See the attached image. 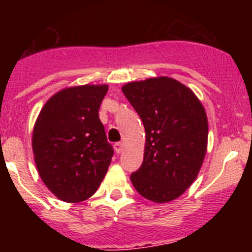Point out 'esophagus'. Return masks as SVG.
I'll use <instances>...</instances> for the list:
<instances>
[{"label":"esophagus","mask_w":252,"mask_h":252,"mask_svg":"<svg viewBox=\"0 0 252 252\" xmlns=\"http://www.w3.org/2000/svg\"><path fill=\"white\" fill-rule=\"evenodd\" d=\"M113 146H114V151H116L117 154H121V152L123 151V144H122V142H116Z\"/></svg>","instance_id":"1"}]
</instances>
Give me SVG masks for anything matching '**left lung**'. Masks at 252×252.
Segmentation results:
<instances>
[{
  "label": "left lung",
  "mask_w": 252,
  "mask_h": 252,
  "mask_svg": "<svg viewBox=\"0 0 252 252\" xmlns=\"http://www.w3.org/2000/svg\"><path fill=\"white\" fill-rule=\"evenodd\" d=\"M146 134L144 161L131 173L136 191L154 202L179 197L199 174L207 149L208 123L195 94L175 79L159 77L122 88Z\"/></svg>",
  "instance_id": "obj_1"
}]
</instances>
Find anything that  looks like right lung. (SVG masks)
Instances as JSON below:
<instances>
[{
  "label": "right lung",
  "instance_id": "right-lung-1",
  "mask_svg": "<svg viewBox=\"0 0 252 252\" xmlns=\"http://www.w3.org/2000/svg\"><path fill=\"white\" fill-rule=\"evenodd\" d=\"M107 85L58 91L35 122L32 152L42 182L58 199L80 202L95 194L107 173L113 147L98 108Z\"/></svg>",
  "mask_w": 252,
  "mask_h": 252
}]
</instances>
